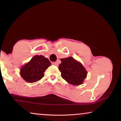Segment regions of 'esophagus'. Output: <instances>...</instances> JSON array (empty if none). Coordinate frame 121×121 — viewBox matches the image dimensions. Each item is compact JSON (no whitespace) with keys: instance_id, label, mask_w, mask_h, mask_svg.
<instances>
[{"instance_id":"esophagus-1","label":"esophagus","mask_w":121,"mask_h":121,"mask_svg":"<svg viewBox=\"0 0 121 121\" xmlns=\"http://www.w3.org/2000/svg\"><path fill=\"white\" fill-rule=\"evenodd\" d=\"M52 64H53V65H55L56 66H57L58 65V63L57 62H52Z\"/></svg>"}]
</instances>
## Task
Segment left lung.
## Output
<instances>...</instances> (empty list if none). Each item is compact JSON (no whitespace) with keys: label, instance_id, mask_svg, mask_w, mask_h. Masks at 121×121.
<instances>
[{"label":"left lung","instance_id":"8db88e82","mask_svg":"<svg viewBox=\"0 0 121 121\" xmlns=\"http://www.w3.org/2000/svg\"><path fill=\"white\" fill-rule=\"evenodd\" d=\"M60 60L58 68L62 78L72 85L82 84L87 75V72L82 64L73 57L62 58Z\"/></svg>","mask_w":121,"mask_h":121}]
</instances>
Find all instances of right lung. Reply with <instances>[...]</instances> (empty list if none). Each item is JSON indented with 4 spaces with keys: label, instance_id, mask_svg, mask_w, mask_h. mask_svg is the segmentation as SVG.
<instances>
[{
    "label": "right lung",
    "instance_id": "1",
    "mask_svg": "<svg viewBox=\"0 0 121 121\" xmlns=\"http://www.w3.org/2000/svg\"><path fill=\"white\" fill-rule=\"evenodd\" d=\"M51 64L48 59L43 56H35L21 68V76L26 82H36L44 77L43 73Z\"/></svg>",
    "mask_w": 121,
    "mask_h": 121
}]
</instances>
